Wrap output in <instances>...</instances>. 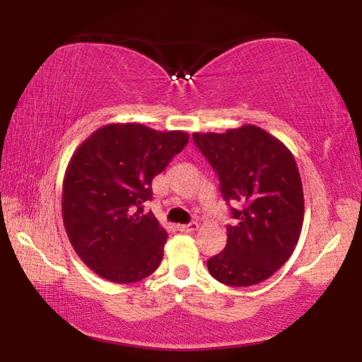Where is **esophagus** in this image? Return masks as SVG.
Instances as JSON below:
<instances>
[{"label":"esophagus","mask_w":362,"mask_h":362,"mask_svg":"<svg viewBox=\"0 0 362 362\" xmlns=\"http://www.w3.org/2000/svg\"><path fill=\"white\" fill-rule=\"evenodd\" d=\"M177 228H179V231H182V233H193V231H196L199 228V225L196 223V222H192V223H188V225H179L177 226Z\"/></svg>","instance_id":"1"}]
</instances>
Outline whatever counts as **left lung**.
Listing matches in <instances>:
<instances>
[{
	"instance_id": "obj_1",
	"label": "left lung",
	"mask_w": 362,
	"mask_h": 362,
	"mask_svg": "<svg viewBox=\"0 0 362 362\" xmlns=\"http://www.w3.org/2000/svg\"><path fill=\"white\" fill-rule=\"evenodd\" d=\"M193 140L216 170L236 225L226 246L207 260L220 283L247 287L268 279L291 259L303 225V188L296 158L254 124L223 134L194 132Z\"/></svg>"
}]
</instances>
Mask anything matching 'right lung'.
<instances>
[{
	"label": "right lung",
	"mask_w": 362,
	"mask_h": 362,
	"mask_svg": "<svg viewBox=\"0 0 362 362\" xmlns=\"http://www.w3.org/2000/svg\"><path fill=\"white\" fill-rule=\"evenodd\" d=\"M188 144L183 131L107 124L84 140L65 170L62 217L75 252L103 279L131 284L155 272L168 233L153 212V177Z\"/></svg>",
	"instance_id": "1"
}]
</instances>
